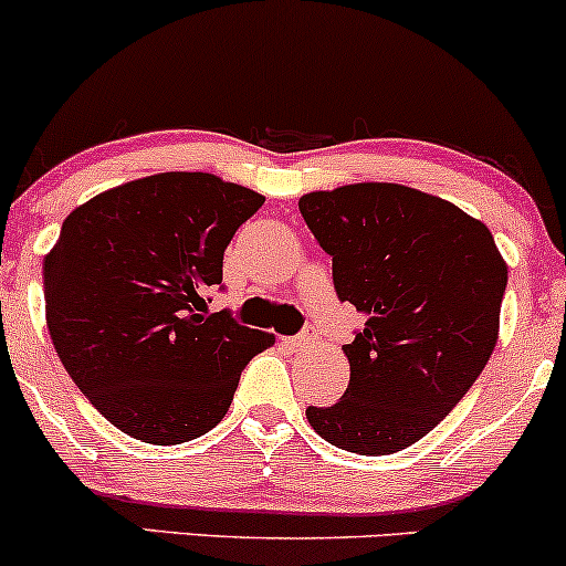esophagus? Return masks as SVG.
Wrapping results in <instances>:
<instances>
[{
  "mask_svg": "<svg viewBox=\"0 0 566 566\" xmlns=\"http://www.w3.org/2000/svg\"><path fill=\"white\" fill-rule=\"evenodd\" d=\"M316 329L314 327H308V329H303L301 335H295V337H284V346L287 348H292V350H303V348H311L316 343Z\"/></svg>",
  "mask_w": 566,
  "mask_h": 566,
  "instance_id": "esophagus-1",
  "label": "esophagus"
}]
</instances>
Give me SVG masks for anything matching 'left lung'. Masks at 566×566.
Instances as JSON below:
<instances>
[{"label":"left lung","mask_w":566,"mask_h":566,"mask_svg":"<svg viewBox=\"0 0 566 566\" xmlns=\"http://www.w3.org/2000/svg\"><path fill=\"white\" fill-rule=\"evenodd\" d=\"M297 207L333 258L337 297L365 316L343 346L346 394L305 418L340 450H405L452 412L490 361L509 265L482 220L418 188L354 184L305 193Z\"/></svg>","instance_id":"8db88e82"}]
</instances>
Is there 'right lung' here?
<instances>
[{
    "label": "right lung",
    "instance_id": "add662e5",
    "mask_svg": "<svg viewBox=\"0 0 566 566\" xmlns=\"http://www.w3.org/2000/svg\"><path fill=\"white\" fill-rule=\"evenodd\" d=\"M261 193L210 172L108 188L63 220L44 258V308L71 380L108 423L184 444L229 412L247 361L274 335L207 314L223 252Z\"/></svg>",
    "mask_w": 566,
    "mask_h": 566
}]
</instances>
